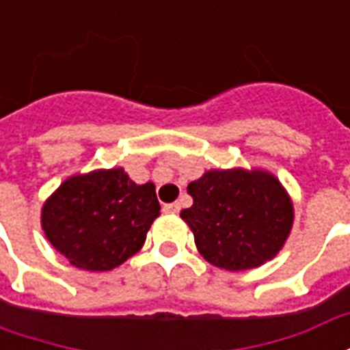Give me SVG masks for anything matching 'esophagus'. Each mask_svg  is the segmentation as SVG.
Returning a JSON list of instances; mask_svg holds the SVG:
<instances>
[{
  "instance_id": "obj_1",
  "label": "esophagus",
  "mask_w": 350,
  "mask_h": 350,
  "mask_svg": "<svg viewBox=\"0 0 350 350\" xmlns=\"http://www.w3.org/2000/svg\"><path fill=\"white\" fill-rule=\"evenodd\" d=\"M165 213H178L182 210V204L180 202H170V204H165Z\"/></svg>"
}]
</instances>
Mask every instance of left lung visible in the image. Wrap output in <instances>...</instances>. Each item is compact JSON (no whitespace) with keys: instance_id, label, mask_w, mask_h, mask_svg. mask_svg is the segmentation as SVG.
<instances>
[{"instance_id":"8db88e82","label":"left lung","mask_w":350,"mask_h":350,"mask_svg":"<svg viewBox=\"0 0 350 350\" xmlns=\"http://www.w3.org/2000/svg\"><path fill=\"white\" fill-rule=\"evenodd\" d=\"M187 193L193 206L180 215L198 253L217 268H257L275 257L291 234L293 200L266 170H208Z\"/></svg>"}]
</instances>
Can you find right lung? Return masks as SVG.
<instances>
[{"instance_id": "right-lung-1", "label": "right lung", "mask_w": 350, "mask_h": 350, "mask_svg": "<svg viewBox=\"0 0 350 350\" xmlns=\"http://www.w3.org/2000/svg\"><path fill=\"white\" fill-rule=\"evenodd\" d=\"M159 200L152 182L138 185L123 168L67 178L44 202L49 242L80 270L107 271L144 245Z\"/></svg>"}]
</instances>
